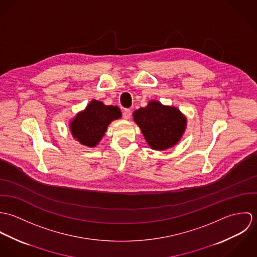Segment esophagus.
I'll list each match as a JSON object with an SVG mask.
<instances>
[{"instance_id":"1","label":"esophagus","mask_w":257,"mask_h":257,"mask_svg":"<svg viewBox=\"0 0 257 257\" xmlns=\"http://www.w3.org/2000/svg\"><path fill=\"white\" fill-rule=\"evenodd\" d=\"M131 114H132V111H131V110H128V109H126V110L122 111V116H123L124 119H128L131 117Z\"/></svg>"}]
</instances>
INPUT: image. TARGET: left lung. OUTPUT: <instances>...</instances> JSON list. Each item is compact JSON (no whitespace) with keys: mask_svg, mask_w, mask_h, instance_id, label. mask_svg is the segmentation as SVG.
I'll return each instance as SVG.
<instances>
[{"mask_svg":"<svg viewBox=\"0 0 257 257\" xmlns=\"http://www.w3.org/2000/svg\"><path fill=\"white\" fill-rule=\"evenodd\" d=\"M133 116L147 145L159 151L176 146L187 126V117L181 110L156 100H150L147 107L135 110Z\"/></svg>","mask_w":257,"mask_h":257,"instance_id":"1","label":"left lung"}]
</instances>
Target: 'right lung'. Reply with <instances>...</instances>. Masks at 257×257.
Segmentation results:
<instances>
[{
    "label": "right lung",
    "instance_id": "obj_1",
    "mask_svg": "<svg viewBox=\"0 0 257 257\" xmlns=\"http://www.w3.org/2000/svg\"><path fill=\"white\" fill-rule=\"evenodd\" d=\"M121 117V111L115 106H107L98 100H92L87 107L69 121L74 140L82 146L95 147L99 145L110 122Z\"/></svg>",
    "mask_w": 257,
    "mask_h": 257
}]
</instances>
